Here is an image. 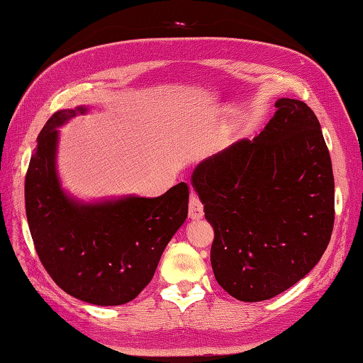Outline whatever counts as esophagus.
<instances>
[{"instance_id":"1","label":"esophagus","mask_w":363,"mask_h":363,"mask_svg":"<svg viewBox=\"0 0 363 363\" xmlns=\"http://www.w3.org/2000/svg\"><path fill=\"white\" fill-rule=\"evenodd\" d=\"M189 216L191 220H201V218L204 216V206H202L199 198L196 195H193V193L189 202Z\"/></svg>"}]
</instances>
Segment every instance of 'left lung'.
Here are the masks:
<instances>
[{
    "instance_id": "obj_1",
    "label": "left lung",
    "mask_w": 363,
    "mask_h": 363,
    "mask_svg": "<svg viewBox=\"0 0 363 363\" xmlns=\"http://www.w3.org/2000/svg\"><path fill=\"white\" fill-rule=\"evenodd\" d=\"M254 140L241 139L198 164L191 185L215 240L218 284L263 301L313 269L331 240L334 176L318 119L305 102L278 99Z\"/></svg>"
}]
</instances>
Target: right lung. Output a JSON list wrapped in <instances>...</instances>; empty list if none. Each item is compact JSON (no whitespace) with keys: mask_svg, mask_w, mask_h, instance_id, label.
Wrapping results in <instances>:
<instances>
[{"mask_svg":"<svg viewBox=\"0 0 363 363\" xmlns=\"http://www.w3.org/2000/svg\"><path fill=\"white\" fill-rule=\"evenodd\" d=\"M85 113L86 106L60 109L38 134L24 182L29 230L41 264L66 294L97 306L125 305L151 281L187 220L189 185L157 198L85 202L67 195L57 173V128Z\"/></svg>","mask_w":363,"mask_h":363,"instance_id":"obj_1","label":"right lung"}]
</instances>
